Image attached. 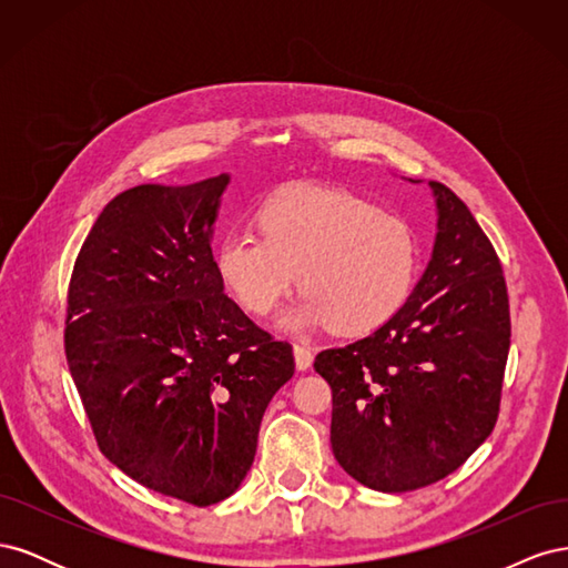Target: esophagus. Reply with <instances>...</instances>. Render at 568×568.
I'll return each mask as SVG.
<instances>
[{"instance_id":"esophagus-1","label":"esophagus","mask_w":568,"mask_h":568,"mask_svg":"<svg viewBox=\"0 0 568 568\" xmlns=\"http://www.w3.org/2000/svg\"><path fill=\"white\" fill-rule=\"evenodd\" d=\"M294 357H296V367H298L301 372L311 369V365H313V353H311V348H305V346H301V343H296V346H294Z\"/></svg>"}]
</instances>
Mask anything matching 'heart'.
<instances>
[{
  "label": "heart",
  "mask_w": 568,
  "mask_h": 568,
  "mask_svg": "<svg viewBox=\"0 0 568 568\" xmlns=\"http://www.w3.org/2000/svg\"><path fill=\"white\" fill-rule=\"evenodd\" d=\"M261 234L220 236L213 265L230 296L267 315L298 284L305 296L282 315L291 332L329 326L359 336L405 305L419 270L417 232L343 189L294 184L257 209Z\"/></svg>",
  "instance_id": "1"
}]
</instances>
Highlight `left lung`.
<instances>
[{
  "instance_id": "left-lung-1",
  "label": "left lung",
  "mask_w": 568,
  "mask_h": 568,
  "mask_svg": "<svg viewBox=\"0 0 568 568\" xmlns=\"http://www.w3.org/2000/svg\"><path fill=\"white\" fill-rule=\"evenodd\" d=\"M428 186L438 232L415 291L379 329L315 357L332 386L334 457L382 493L459 469L500 412L511 336L500 257L448 186Z\"/></svg>"
}]
</instances>
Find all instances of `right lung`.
Here are the masks:
<instances>
[{
    "label": "right lung",
    "mask_w": 568,
    "mask_h": 568,
    "mask_svg": "<svg viewBox=\"0 0 568 568\" xmlns=\"http://www.w3.org/2000/svg\"><path fill=\"white\" fill-rule=\"evenodd\" d=\"M230 175L118 194L78 253L65 359L99 450L136 484L189 505L248 474L294 351L225 296L213 225Z\"/></svg>",
    "instance_id": "1"
}]
</instances>
